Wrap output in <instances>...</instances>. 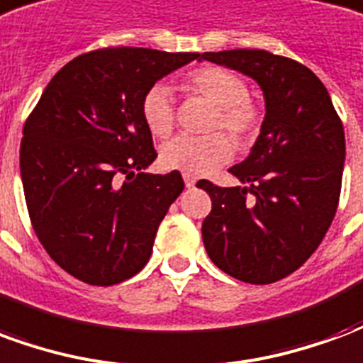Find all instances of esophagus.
Returning <instances> with one entry per match:
<instances>
[{"label": "esophagus", "mask_w": 363, "mask_h": 363, "mask_svg": "<svg viewBox=\"0 0 363 363\" xmlns=\"http://www.w3.org/2000/svg\"><path fill=\"white\" fill-rule=\"evenodd\" d=\"M184 184H186V189H192V186L196 184V179L190 177V174H184Z\"/></svg>", "instance_id": "esophagus-1"}]
</instances>
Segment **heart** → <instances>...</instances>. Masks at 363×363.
Masks as SVG:
<instances>
[{
  "mask_svg": "<svg viewBox=\"0 0 363 363\" xmlns=\"http://www.w3.org/2000/svg\"><path fill=\"white\" fill-rule=\"evenodd\" d=\"M189 89L216 104L212 130H225L233 140L245 142L259 128L260 114L249 101V87L241 75L225 67L204 66L189 75ZM142 118L151 134L165 138L174 126V104L171 89L165 83H155L142 96ZM233 155V147L225 135L181 134L163 143L159 151L161 165L169 171H181L190 177L212 173Z\"/></svg>",
  "mask_w": 363,
  "mask_h": 363,
  "instance_id": "1",
  "label": "heart"
}]
</instances>
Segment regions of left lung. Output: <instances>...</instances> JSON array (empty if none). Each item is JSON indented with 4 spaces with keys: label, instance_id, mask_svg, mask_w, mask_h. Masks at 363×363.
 Segmentation results:
<instances>
[{
    "label": "left lung",
    "instance_id": "obj_1",
    "mask_svg": "<svg viewBox=\"0 0 363 363\" xmlns=\"http://www.w3.org/2000/svg\"><path fill=\"white\" fill-rule=\"evenodd\" d=\"M202 60L255 79L267 106L251 153L229 169L245 186L198 181L212 198L204 247L237 280L272 284L296 272L330 228L346 157L342 122L327 87L296 60L247 48L204 52Z\"/></svg>",
    "mask_w": 363,
    "mask_h": 363
}]
</instances>
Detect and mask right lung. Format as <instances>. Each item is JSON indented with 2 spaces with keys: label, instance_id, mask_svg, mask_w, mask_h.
I'll return each mask as SVG.
<instances>
[{
  "label": "right lung",
  "instance_id": "right-lung-1",
  "mask_svg": "<svg viewBox=\"0 0 363 363\" xmlns=\"http://www.w3.org/2000/svg\"><path fill=\"white\" fill-rule=\"evenodd\" d=\"M196 52L104 48L77 56L46 85L21 140V179L33 228L52 260L77 280L112 286L151 257L179 171L155 161L142 96Z\"/></svg>",
  "mask_w": 363,
  "mask_h": 363
}]
</instances>
